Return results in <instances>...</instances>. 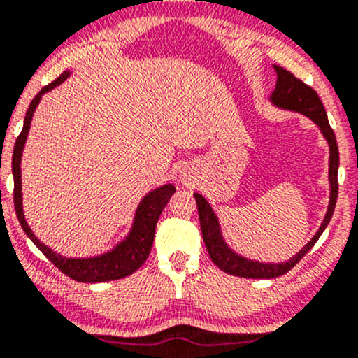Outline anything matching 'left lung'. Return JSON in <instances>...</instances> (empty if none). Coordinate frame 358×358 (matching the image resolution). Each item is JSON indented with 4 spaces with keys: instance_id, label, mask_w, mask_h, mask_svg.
I'll return each mask as SVG.
<instances>
[{
    "instance_id": "8db88e82",
    "label": "left lung",
    "mask_w": 358,
    "mask_h": 358,
    "mask_svg": "<svg viewBox=\"0 0 358 358\" xmlns=\"http://www.w3.org/2000/svg\"><path fill=\"white\" fill-rule=\"evenodd\" d=\"M276 75V88L271 95V102L275 106L282 107V109L295 110V113L306 114L307 117L313 119L314 122L321 128L322 134L328 140L329 143V184H331V198H329V206L326 211L324 222L319 227L317 234L309 241V244L306 248H302L294 257H290V261L287 263H257V261L245 259V257L237 256L236 252L230 251L227 248V244L222 239L220 227H218V220L215 217L213 210L208 205L205 198L201 194L194 193L196 205H198V215H199V225H201V234L203 241H205L206 251L211 257L215 264L220 268L222 271L229 273V275L242 276V278H276V276L285 275L287 271H290L299 261L302 259L307 252L313 249V245L316 244L319 236L322 234V230L326 229L333 217L334 206H336V198H338V165H340V153H338V145H336V136L328 122V116H326L324 106H322L321 99H319L317 92L314 88L302 82V80L295 78L294 73L287 71L285 68L275 66Z\"/></svg>"
}]
</instances>
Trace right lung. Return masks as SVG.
Here are the masks:
<instances>
[{
    "label": "right lung",
    "instance_id": "obj_1",
    "mask_svg": "<svg viewBox=\"0 0 358 358\" xmlns=\"http://www.w3.org/2000/svg\"><path fill=\"white\" fill-rule=\"evenodd\" d=\"M70 73L63 71L52 83L45 85L39 94L34 97L30 102L29 110L25 114L24 129L18 134L17 141H15L13 157H11V171H13V203L15 211H17V218L20 222L22 229L27 236L32 239L34 244L44 252V256L51 261L52 264L64 273L70 278L76 280V282L83 283H97V282H109V280H119L124 276L131 275L147 261V257L152 251L153 237H155V227L159 222L160 213L169 203L171 196L176 193V187L172 184H165V186L157 187L155 191L148 193L140 203L136 210V217H134V224L129 236L126 237L121 244L117 245L114 251L106 252V255L97 257H83V259H75V257H63L61 255H56L52 249L44 245L32 234L30 227L27 225L24 210H22V176H20V160H22V150H24L27 134H29L30 122H32V116L36 113V107L39 103L42 94L52 90L56 85L68 78Z\"/></svg>",
    "mask_w": 358,
    "mask_h": 358
}]
</instances>
